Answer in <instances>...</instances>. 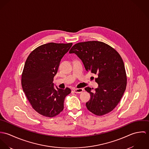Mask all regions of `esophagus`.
Returning a JSON list of instances; mask_svg holds the SVG:
<instances>
[{
    "mask_svg": "<svg viewBox=\"0 0 149 149\" xmlns=\"http://www.w3.org/2000/svg\"><path fill=\"white\" fill-rule=\"evenodd\" d=\"M84 89L83 88H76L74 89V91L75 93H82L83 92Z\"/></svg>",
    "mask_w": 149,
    "mask_h": 149,
    "instance_id": "1",
    "label": "esophagus"
}]
</instances>
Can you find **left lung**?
<instances>
[{"label": "left lung", "instance_id": "8db88e82", "mask_svg": "<svg viewBox=\"0 0 149 149\" xmlns=\"http://www.w3.org/2000/svg\"><path fill=\"white\" fill-rule=\"evenodd\" d=\"M82 61L86 71L97 74L98 87H86L91 99L86 103L92 113L101 116L112 111L122 97L127 85L124 63L119 54L112 47L99 41L75 44L69 51ZM93 91H92V89Z\"/></svg>", "mask_w": 149, "mask_h": 149}]
</instances>
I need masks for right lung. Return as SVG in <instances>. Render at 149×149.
Returning a JSON list of instances; mask_svg holds the SVG:
<instances>
[{"label": "right lung", "instance_id": "1", "mask_svg": "<svg viewBox=\"0 0 149 149\" xmlns=\"http://www.w3.org/2000/svg\"><path fill=\"white\" fill-rule=\"evenodd\" d=\"M72 43H48L34 49L28 56L22 75V86L28 100L37 112L52 118L64 109L65 97L71 92L54 87L53 78L60 61Z\"/></svg>", "mask_w": 149, "mask_h": 149}]
</instances>
